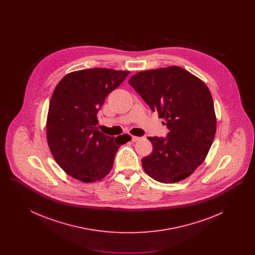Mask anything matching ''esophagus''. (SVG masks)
<instances>
[{
    "mask_svg": "<svg viewBox=\"0 0 255 255\" xmlns=\"http://www.w3.org/2000/svg\"><path fill=\"white\" fill-rule=\"evenodd\" d=\"M139 139H140V137H139V136H135V135H133V136H132V140H133V142L138 141Z\"/></svg>",
    "mask_w": 255,
    "mask_h": 255,
    "instance_id": "34e87169",
    "label": "esophagus"
}]
</instances>
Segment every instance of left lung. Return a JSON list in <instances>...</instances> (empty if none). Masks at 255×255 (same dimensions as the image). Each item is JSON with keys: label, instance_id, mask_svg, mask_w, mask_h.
<instances>
[{"label": "left lung", "instance_id": "left-lung-1", "mask_svg": "<svg viewBox=\"0 0 255 255\" xmlns=\"http://www.w3.org/2000/svg\"><path fill=\"white\" fill-rule=\"evenodd\" d=\"M129 84L169 130L165 137H148L153 151L141 160L144 171L164 183L186 179L205 160L216 133L207 86L177 66L135 73Z\"/></svg>", "mask_w": 255, "mask_h": 255}]
</instances>
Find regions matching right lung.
Masks as SVG:
<instances>
[{"mask_svg": "<svg viewBox=\"0 0 255 255\" xmlns=\"http://www.w3.org/2000/svg\"><path fill=\"white\" fill-rule=\"evenodd\" d=\"M128 71L96 68L68 73L49 101L47 139L62 169L83 182L100 181L113 167L129 134L117 137L97 130V113L105 98L125 80Z\"/></svg>", "mask_w": 255, "mask_h": 255, "instance_id": "1", "label": "right lung"}]
</instances>
